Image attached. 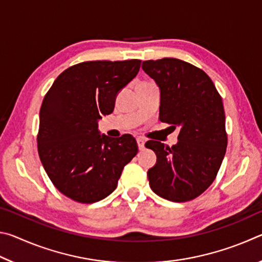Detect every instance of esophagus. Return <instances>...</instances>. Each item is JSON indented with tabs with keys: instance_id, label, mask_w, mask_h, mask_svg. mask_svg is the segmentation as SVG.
Returning <instances> with one entry per match:
<instances>
[{
	"instance_id": "esophagus-1",
	"label": "esophagus",
	"mask_w": 262,
	"mask_h": 262,
	"mask_svg": "<svg viewBox=\"0 0 262 262\" xmlns=\"http://www.w3.org/2000/svg\"><path fill=\"white\" fill-rule=\"evenodd\" d=\"M136 141H137V145H139V149L143 150L144 149V139H142V137H137Z\"/></svg>"
}]
</instances>
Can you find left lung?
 Instances as JSON below:
<instances>
[{
    "mask_svg": "<svg viewBox=\"0 0 262 262\" xmlns=\"http://www.w3.org/2000/svg\"><path fill=\"white\" fill-rule=\"evenodd\" d=\"M142 69L161 90L159 120L180 129L172 147L152 140L145 143L157 155L148 171L149 185L168 201H190L212 184L227 151L222 97L202 69L183 60L143 61Z\"/></svg>",
    "mask_w": 262,
    "mask_h": 262,
    "instance_id": "obj_1",
    "label": "left lung"
}]
</instances>
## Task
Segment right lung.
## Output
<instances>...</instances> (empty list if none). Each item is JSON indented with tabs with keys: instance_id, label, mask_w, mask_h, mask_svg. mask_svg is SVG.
<instances>
[{
	"instance_id": "obj_1",
	"label": "right lung",
	"mask_w": 262,
	"mask_h": 262,
	"mask_svg": "<svg viewBox=\"0 0 262 262\" xmlns=\"http://www.w3.org/2000/svg\"><path fill=\"white\" fill-rule=\"evenodd\" d=\"M141 60L86 61L61 73L39 113L38 154L53 185L72 200L94 203L117 188L123 166L136 156L129 134H98L115 97L140 70Z\"/></svg>"
}]
</instances>
